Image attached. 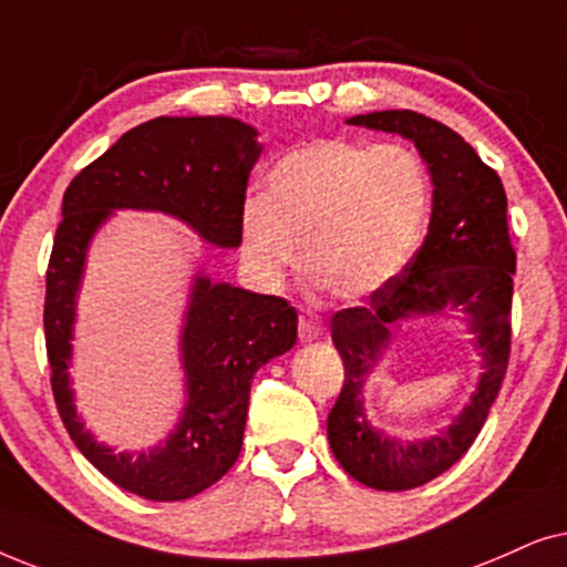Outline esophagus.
<instances>
[{
    "mask_svg": "<svg viewBox=\"0 0 567 567\" xmlns=\"http://www.w3.org/2000/svg\"><path fill=\"white\" fill-rule=\"evenodd\" d=\"M323 331H327V327H323L321 316H316L311 311L300 313V321H298L300 342H313V339H319Z\"/></svg>",
    "mask_w": 567,
    "mask_h": 567,
    "instance_id": "obj_1",
    "label": "esophagus"
}]
</instances>
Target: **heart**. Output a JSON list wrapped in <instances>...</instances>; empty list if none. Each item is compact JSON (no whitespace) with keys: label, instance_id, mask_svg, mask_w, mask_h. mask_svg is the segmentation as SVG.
Segmentation results:
<instances>
[{"label":"heart","instance_id":"heart-1","mask_svg":"<svg viewBox=\"0 0 567 567\" xmlns=\"http://www.w3.org/2000/svg\"><path fill=\"white\" fill-rule=\"evenodd\" d=\"M430 178L404 145L319 140L277 161L261 196L238 215L240 254L264 288H279L303 259L339 300L386 288L417 246Z\"/></svg>","mask_w":567,"mask_h":567}]
</instances>
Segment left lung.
Segmentation results:
<instances>
[{
  "instance_id": "obj_1",
  "label": "left lung",
  "mask_w": 567,
  "mask_h": 567,
  "mask_svg": "<svg viewBox=\"0 0 567 567\" xmlns=\"http://www.w3.org/2000/svg\"><path fill=\"white\" fill-rule=\"evenodd\" d=\"M347 124L414 142L433 178V215L417 254L368 306L344 308L331 319L344 386L327 420L329 446L352 480L396 493L451 470L485 425L508 368L516 251L501 176L454 130L414 111H375L347 118ZM449 307L467 316L483 354L478 391L446 431L396 442L367 422L364 379L390 341L391 322Z\"/></svg>"
}]
</instances>
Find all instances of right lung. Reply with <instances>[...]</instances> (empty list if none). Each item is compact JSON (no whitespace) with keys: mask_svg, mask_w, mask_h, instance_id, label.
I'll list each match as a JSON object with an SVG mask.
<instances>
[{"mask_svg":"<svg viewBox=\"0 0 567 567\" xmlns=\"http://www.w3.org/2000/svg\"><path fill=\"white\" fill-rule=\"evenodd\" d=\"M230 116H161L134 126L66 186L47 271L51 389L66 433L113 485L147 501H186L236 464L254 373L296 344L298 313L285 298L194 277L181 329L186 404L161 446L116 454L80 420L70 386L72 331L90 240L113 209H145L186 223L220 248L240 246L238 215L261 145Z\"/></svg>","mask_w":567,"mask_h":567,"instance_id":"right-lung-1","label":"right lung"}]
</instances>
